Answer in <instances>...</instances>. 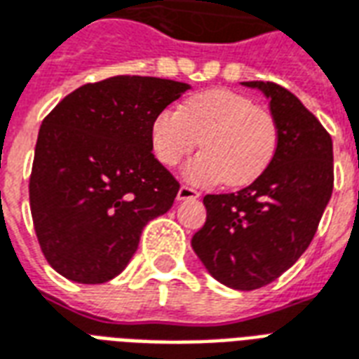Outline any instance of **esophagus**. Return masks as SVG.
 Listing matches in <instances>:
<instances>
[{
    "label": "esophagus",
    "mask_w": 359,
    "mask_h": 359,
    "mask_svg": "<svg viewBox=\"0 0 359 359\" xmlns=\"http://www.w3.org/2000/svg\"><path fill=\"white\" fill-rule=\"evenodd\" d=\"M196 198H200V192H198V190H194V188L190 187H184V184L179 188L177 200L184 201V200H196Z\"/></svg>",
    "instance_id": "1"
}]
</instances>
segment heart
Listing matches in <instances>:
<instances>
[{
    "instance_id": "1",
    "label": "heart",
    "mask_w": 359,
    "mask_h": 359,
    "mask_svg": "<svg viewBox=\"0 0 359 359\" xmlns=\"http://www.w3.org/2000/svg\"><path fill=\"white\" fill-rule=\"evenodd\" d=\"M154 156L161 165L177 167L200 142L203 152L184 167L194 184H251L266 171L278 148V123L251 98L228 89H207L167 108L150 127Z\"/></svg>"
}]
</instances>
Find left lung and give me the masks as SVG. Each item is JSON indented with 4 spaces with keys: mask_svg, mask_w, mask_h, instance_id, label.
I'll list each match as a JSON object with an SVG mask.
<instances>
[{
    "mask_svg": "<svg viewBox=\"0 0 359 359\" xmlns=\"http://www.w3.org/2000/svg\"><path fill=\"white\" fill-rule=\"evenodd\" d=\"M270 98L278 148L270 165L233 194H207V220L192 249L226 287L253 291L278 280L314 238L333 194V140L285 87L243 81Z\"/></svg>",
    "mask_w": 359,
    "mask_h": 359,
    "instance_id": "left-lung-1",
    "label": "left lung"
}]
</instances>
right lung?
<instances>
[{
	"instance_id": "right-lung-1",
	"label": "right lung",
	"mask_w": 359,
	"mask_h": 359,
	"mask_svg": "<svg viewBox=\"0 0 359 359\" xmlns=\"http://www.w3.org/2000/svg\"><path fill=\"white\" fill-rule=\"evenodd\" d=\"M188 83L114 76L66 95L43 119L30 209L45 259L78 283L127 266L148 220L171 209L179 180L154 158L150 127Z\"/></svg>"
}]
</instances>
